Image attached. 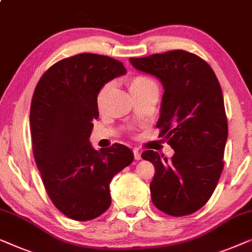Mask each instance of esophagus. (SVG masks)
I'll use <instances>...</instances> for the list:
<instances>
[{"instance_id":"1","label":"esophagus","mask_w":252,"mask_h":252,"mask_svg":"<svg viewBox=\"0 0 252 252\" xmlns=\"http://www.w3.org/2000/svg\"><path fill=\"white\" fill-rule=\"evenodd\" d=\"M133 157H134V160H140V158H141V153L139 152V150L134 148V150H133Z\"/></svg>"}]
</instances>
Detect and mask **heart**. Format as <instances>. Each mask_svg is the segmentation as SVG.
I'll list each match as a JSON object with an SVG mask.
<instances>
[{
  "label": "heart",
  "mask_w": 252,
  "mask_h": 252,
  "mask_svg": "<svg viewBox=\"0 0 252 252\" xmlns=\"http://www.w3.org/2000/svg\"><path fill=\"white\" fill-rule=\"evenodd\" d=\"M127 88H129L130 94L133 95L140 94L143 92L153 89V88H157V84L150 77L145 75H134L130 77L129 81H127ZM113 89V82H107L102 86L100 89H99L97 94V98H95V102H97V108L99 111H102L106 105V101H107V98L111 91Z\"/></svg>",
  "instance_id": "heart-1"
}]
</instances>
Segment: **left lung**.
Masks as SVG:
<instances>
[{
    "label": "left lung",
    "mask_w": 252,
    "mask_h": 252,
    "mask_svg": "<svg viewBox=\"0 0 252 252\" xmlns=\"http://www.w3.org/2000/svg\"><path fill=\"white\" fill-rule=\"evenodd\" d=\"M130 63L161 80L164 94L157 126L175 151L171 158L151 150L141 154L155 168L152 201L173 217L193 214L211 197L224 169L228 126L220 84L205 60L184 50Z\"/></svg>",
    "instance_id": "8db88e82"
}]
</instances>
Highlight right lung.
<instances>
[{"label": "right lung", "instance_id": "right-lung-1", "mask_svg": "<svg viewBox=\"0 0 252 252\" xmlns=\"http://www.w3.org/2000/svg\"><path fill=\"white\" fill-rule=\"evenodd\" d=\"M126 73L111 57L79 54L54 63L35 87L30 114L35 163L52 203L74 220L104 214L113 177L133 161L125 145L98 152L89 143L99 89Z\"/></svg>", "mask_w": 252, "mask_h": 252}]
</instances>
